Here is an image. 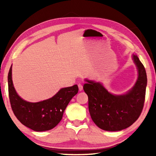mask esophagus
I'll use <instances>...</instances> for the list:
<instances>
[{
	"mask_svg": "<svg viewBox=\"0 0 156 156\" xmlns=\"http://www.w3.org/2000/svg\"><path fill=\"white\" fill-rule=\"evenodd\" d=\"M78 86L79 91H81L82 90H83V85H82L81 84H78Z\"/></svg>",
	"mask_w": 156,
	"mask_h": 156,
	"instance_id": "obj_1",
	"label": "esophagus"
}]
</instances>
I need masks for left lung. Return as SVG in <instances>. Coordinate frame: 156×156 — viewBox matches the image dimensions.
<instances>
[{
	"label": "left lung",
	"mask_w": 156,
	"mask_h": 156,
	"mask_svg": "<svg viewBox=\"0 0 156 156\" xmlns=\"http://www.w3.org/2000/svg\"><path fill=\"white\" fill-rule=\"evenodd\" d=\"M132 58L138 76L134 86L126 94H112L100 83L85 80L83 89L88 96L91 118L105 131H117L129 127L138 120L143 109L147 84L146 71L136 55L133 54Z\"/></svg>",
	"instance_id": "8db88e82"
}]
</instances>
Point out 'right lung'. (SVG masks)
<instances>
[{
  "label": "right lung",
  "instance_id": "add662e5",
  "mask_svg": "<svg viewBox=\"0 0 156 156\" xmlns=\"http://www.w3.org/2000/svg\"><path fill=\"white\" fill-rule=\"evenodd\" d=\"M12 65L8 73L10 104L16 117L23 125L35 131H48L62 120L63 113L72 98L78 94V87L62 88L51 98L38 102H27L18 96L13 84Z\"/></svg>",
  "mask_w": 156,
  "mask_h": 156
}]
</instances>
